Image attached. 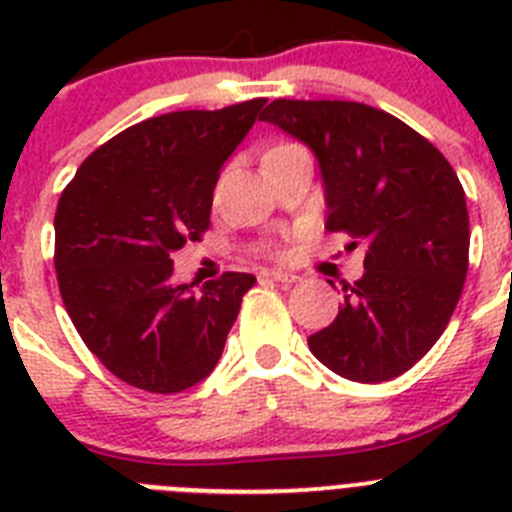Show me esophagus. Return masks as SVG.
Returning <instances> with one entry per match:
<instances>
[{
  "label": "esophagus",
  "instance_id": "34e87169",
  "mask_svg": "<svg viewBox=\"0 0 512 512\" xmlns=\"http://www.w3.org/2000/svg\"><path fill=\"white\" fill-rule=\"evenodd\" d=\"M264 277L274 279V282H279V284H297V282H300V277H297V274H292V271H282V269L264 271Z\"/></svg>",
  "mask_w": 512,
  "mask_h": 512
}]
</instances>
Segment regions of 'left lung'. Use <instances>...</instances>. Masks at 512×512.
I'll use <instances>...</instances> for the list:
<instances>
[{
	"instance_id": "1",
	"label": "left lung",
	"mask_w": 512,
	"mask_h": 512,
	"mask_svg": "<svg viewBox=\"0 0 512 512\" xmlns=\"http://www.w3.org/2000/svg\"><path fill=\"white\" fill-rule=\"evenodd\" d=\"M264 120L318 161L325 228L366 246L364 277L343 287L336 320L307 338L312 356L354 382L400 377L441 338L467 279L459 176L423 135L366 104L274 99Z\"/></svg>"
}]
</instances>
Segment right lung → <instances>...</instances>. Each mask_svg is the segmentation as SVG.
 Here are the masks:
<instances>
[{
    "label": "right lung",
    "mask_w": 512,
    "mask_h": 512,
    "mask_svg": "<svg viewBox=\"0 0 512 512\" xmlns=\"http://www.w3.org/2000/svg\"><path fill=\"white\" fill-rule=\"evenodd\" d=\"M266 99L184 110L122 130L58 200L56 274L81 341L117 379L171 395L210 377L256 277L194 287L171 253L210 228L212 192Z\"/></svg>",
    "instance_id": "add662e5"
}]
</instances>
